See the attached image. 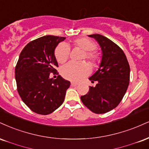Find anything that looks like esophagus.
<instances>
[{"label":"esophagus","mask_w":149,"mask_h":149,"mask_svg":"<svg viewBox=\"0 0 149 149\" xmlns=\"http://www.w3.org/2000/svg\"><path fill=\"white\" fill-rule=\"evenodd\" d=\"M78 85V84L77 83V82H71V86H73V87H76V86H77Z\"/></svg>","instance_id":"1"}]
</instances>
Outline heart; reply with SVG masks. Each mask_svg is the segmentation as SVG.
<instances>
[{
  "label": "heart",
  "instance_id": "b5f03b06",
  "mask_svg": "<svg viewBox=\"0 0 149 149\" xmlns=\"http://www.w3.org/2000/svg\"><path fill=\"white\" fill-rule=\"evenodd\" d=\"M75 46L82 48L85 51L83 57L87 60L95 62L97 59V55L93 51L96 48V44L92 41L87 38H80L73 42ZM55 57L59 63H64L69 57L70 48L68 44L62 43L55 49ZM89 73V68L85 64H78L75 62H70L65 64L61 69V73L64 78L73 81H78Z\"/></svg>",
  "mask_w": 149,
  "mask_h": 149
}]
</instances>
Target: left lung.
I'll list each match as a JSON object with an SVG mask.
<instances>
[{
	"instance_id": "8db88e82",
	"label": "left lung",
	"mask_w": 149,
	"mask_h": 149,
	"mask_svg": "<svg viewBox=\"0 0 149 149\" xmlns=\"http://www.w3.org/2000/svg\"><path fill=\"white\" fill-rule=\"evenodd\" d=\"M95 39L102 51L99 68L89 78L97 81L80 98L86 107L96 114L106 113L119 105L126 94L130 80V66L123 51L116 44L99 34L88 35Z\"/></svg>"
}]
</instances>
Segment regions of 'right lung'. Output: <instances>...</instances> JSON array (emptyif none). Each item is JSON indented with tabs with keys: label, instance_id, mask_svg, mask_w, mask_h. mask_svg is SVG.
Here are the masks:
<instances>
[{
	"label": "right lung",
	"instance_id": "right-lung-1",
	"mask_svg": "<svg viewBox=\"0 0 149 149\" xmlns=\"http://www.w3.org/2000/svg\"><path fill=\"white\" fill-rule=\"evenodd\" d=\"M66 37L46 35L32 41L19 55L15 68L17 90L21 99L33 112L49 114L63 103L70 82L50 73L58 67L55 49Z\"/></svg>",
	"mask_w": 149,
	"mask_h": 149
}]
</instances>
